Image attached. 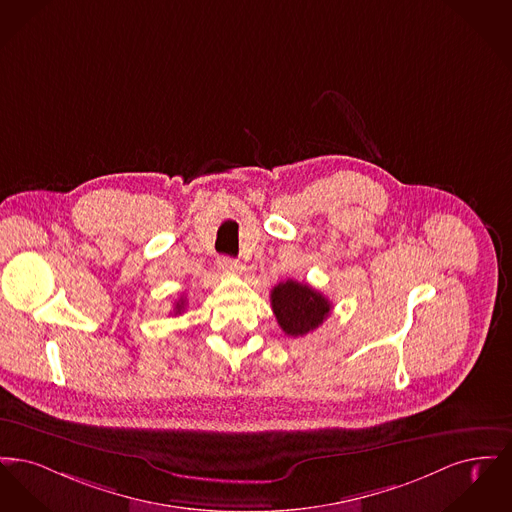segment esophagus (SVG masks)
Here are the masks:
<instances>
[{
	"mask_svg": "<svg viewBox=\"0 0 512 512\" xmlns=\"http://www.w3.org/2000/svg\"><path fill=\"white\" fill-rule=\"evenodd\" d=\"M218 267H220V271L230 272V274L241 272L240 261H238V259H232V257H222V259H218Z\"/></svg>",
	"mask_w": 512,
	"mask_h": 512,
	"instance_id": "esophagus-1",
	"label": "esophagus"
}]
</instances>
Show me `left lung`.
<instances>
[{
	"instance_id": "1",
	"label": "left lung",
	"mask_w": 512,
	"mask_h": 512,
	"mask_svg": "<svg viewBox=\"0 0 512 512\" xmlns=\"http://www.w3.org/2000/svg\"><path fill=\"white\" fill-rule=\"evenodd\" d=\"M271 305L280 329L294 338L323 325L332 307L321 292L296 280L276 284L271 292Z\"/></svg>"
}]
</instances>
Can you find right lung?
Here are the masks:
<instances>
[{
	"label": "right lung",
	"instance_id": "1",
	"mask_svg": "<svg viewBox=\"0 0 512 512\" xmlns=\"http://www.w3.org/2000/svg\"><path fill=\"white\" fill-rule=\"evenodd\" d=\"M183 307H185V300H183V298H180V301H178V303H176V307H174V313L178 315V313H181V311H183Z\"/></svg>",
	"mask_w": 512,
	"mask_h": 512
}]
</instances>
